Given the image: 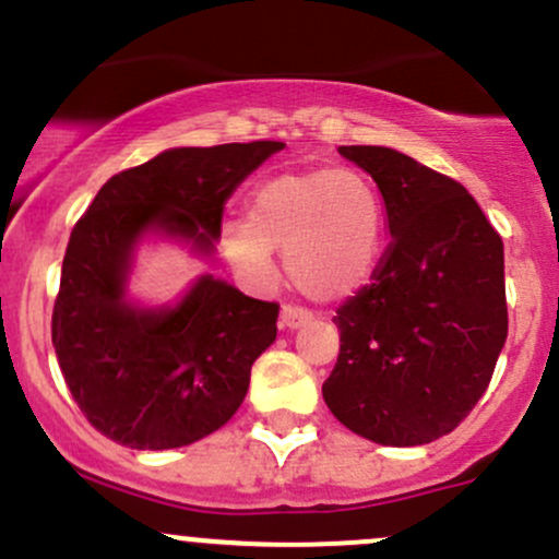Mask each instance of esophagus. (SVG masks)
Wrapping results in <instances>:
<instances>
[{
	"instance_id": "34e87169",
	"label": "esophagus",
	"mask_w": 559,
	"mask_h": 559,
	"mask_svg": "<svg viewBox=\"0 0 559 559\" xmlns=\"http://www.w3.org/2000/svg\"><path fill=\"white\" fill-rule=\"evenodd\" d=\"M312 321V316L308 310H302V308H294V305H286L284 310H281V329H286V331H297V329H302L305 323H310Z\"/></svg>"
}]
</instances>
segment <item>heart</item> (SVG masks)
I'll use <instances>...</instances> for the list:
<instances>
[{
  "mask_svg": "<svg viewBox=\"0 0 559 559\" xmlns=\"http://www.w3.org/2000/svg\"><path fill=\"white\" fill-rule=\"evenodd\" d=\"M219 243L230 265L251 278H267L273 249H284L286 273L305 297L340 302L377 265L382 201L349 169L284 171L254 188L247 219L225 223Z\"/></svg>",
  "mask_w": 559,
  "mask_h": 559,
  "instance_id": "1",
  "label": "heart"
}]
</instances>
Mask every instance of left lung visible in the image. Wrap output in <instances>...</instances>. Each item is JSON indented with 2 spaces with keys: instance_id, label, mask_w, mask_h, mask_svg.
Returning a JSON list of instances; mask_svg holds the SVG:
<instances>
[{
  "instance_id": "left-lung-1",
  "label": "left lung",
  "mask_w": 559,
  "mask_h": 559,
  "mask_svg": "<svg viewBox=\"0 0 559 559\" xmlns=\"http://www.w3.org/2000/svg\"><path fill=\"white\" fill-rule=\"evenodd\" d=\"M377 182L390 247L336 310L331 414L379 445H425L475 408L507 342L504 243L451 177L382 145H340Z\"/></svg>"
}]
</instances>
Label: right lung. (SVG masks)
<instances>
[{
    "label": "right lung",
    "mask_w": 559,
    "mask_h": 559,
    "mask_svg": "<svg viewBox=\"0 0 559 559\" xmlns=\"http://www.w3.org/2000/svg\"><path fill=\"white\" fill-rule=\"evenodd\" d=\"M284 143L169 148L114 175L71 233L52 310L60 371L90 425L114 443L169 451L228 425L251 364L275 342L278 305L212 273L175 302L130 297L138 251L171 241L212 260L236 188Z\"/></svg>",
    "instance_id": "obj_1"
}]
</instances>
